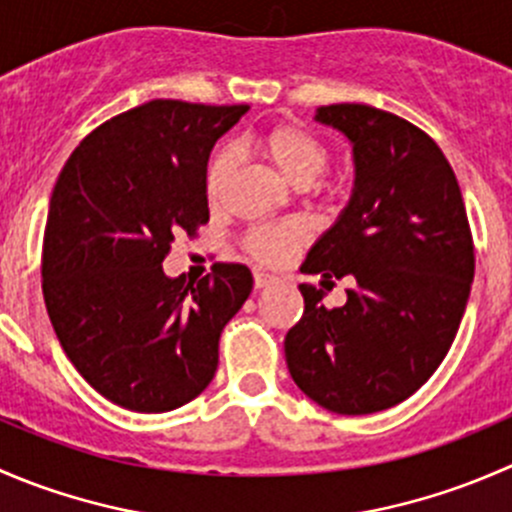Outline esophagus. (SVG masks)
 <instances>
[{
  "label": "esophagus",
  "instance_id": "esophagus-1",
  "mask_svg": "<svg viewBox=\"0 0 512 512\" xmlns=\"http://www.w3.org/2000/svg\"><path fill=\"white\" fill-rule=\"evenodd\" d=\"M272 282H275V275H270V272H262V270L255 272V287L257 289L272 285Z\"/></svg>",
  "mask_w": 512,
  "mask_h": 512
}]
</instances>
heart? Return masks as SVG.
<instances>
[{
    "mask_svg": "<svg viewBox=\"0 0 512 512\" xmlns=\"http://www.w3.org/2000/svg\"><path fill=\"white\" fill-rule=\"evenodd\" d=\"M260 151L270 158V163L294 185H307V188L327 190L322 173L329 163V153L322 141L312 133L302 131L297 126H277L260 138ZM232 158L227 151H218L210 160L208 173H205V193L210 203H218L223 195L227 173H230ZM304 227L299 223H275V225H255L242 235V247L255 260L277 265L285 262L294 250L304 242Z\"/></svg>",
    "mask_w": 512,
    "mask_h": 512,
    "instance_id": "1",
    "label": "heart"
}]
</instances>
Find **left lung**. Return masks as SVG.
Returning a JSON list of instances; mask_svg holds the SVG:
<instances>
[{
    "label": "left lung",
    "instance_id": "obj_1",
    "mask_svg": "<svg viewBox=\"0 0 512 512\" xmlns=\"http://www.w3.org/2000/svg\"><path fill=\"white\" fill-rule=\"evenodd\" d=\"M317 121L354 143L349 205L317 240L302 272L352 275L347 304L299 285L302 319L285 337L294 384L324 409L364 416L416 394L456 339L476 272V247L451 163L396 113L332 103Z\"/></svg>",
    "mask_w": 512,
    "mask_h": 512
}]
</instances>
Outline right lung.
Here are the masks:
<instances>
[{"label": "right lung", "mask_w": 512, "mask_h": 512, "mask_svg": "<svg viewBox=\"0 0 512 512\" xmlns=\"http://www.w3.org/2000/svg\"><path fill=\"white\" fill-rule=\"evenodd\" d=\"M250 106L156 98L94 128L61 168L46 215L41 289L71 364L101 396L160 414L203 394L220 334L252 292L240 262L165 277L175 237L210 220L215 141Z\"/></svg>", "instance_id": "add662e5"}]
</instances>
